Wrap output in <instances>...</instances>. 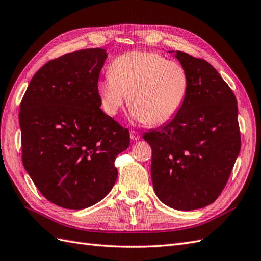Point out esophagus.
Masks as SVG:
<instances>
[{"mask_svg":"<svg viewBox=\"0 0 261 261\" xmlns=\"http://www.w3.org/2000/svg\"><path fill=\"white\" fill-rule=\"evenodd\" d=\"M130 138L131 140H133V141H137V140L140 139V135L136 131H130Z\"/></svg>","mask_w":261,"mask_h":261,"instance_id":"esophagus-1","label":"esophagus"}]
</instances>
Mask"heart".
<instances>
[{
  "mask_svg": "<svg viewBox=\"0 0 261 261\" xmlns=\"http://www.w3.org/2000/svg\"><path fill=\"white\" fill-rule=\"evenodd\" d=\"M189 76L184 67L152 51H128L100 78L97 91L103 111L116 116L126 101L133 122L161 124L174 117L184 103Z\"/></svg>",
  "mask_w": 261,
  "mask_h": 261,
  "instance_id": "1",
  "label": "heart"
}]
</instances>
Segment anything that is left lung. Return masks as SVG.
Here are the masks:
<instances>
[{"instance_id": "left-lung-1", "label": "left lung", "mask_w": 261, "mask_h": 261, "mask_svg": "<svg viewBox=\"0 0 261 261\" xmlns=\"http://www.w3.org/2000/svg\"><path fill=\"white\" fill-rule=\"evenodd\" d=\"M174 53L189 76L184 103L168 123L145 132L153 189L162 203L193 211L215 202L240 151L237 100L214 67Z\"/></svg>"}]
</instances>
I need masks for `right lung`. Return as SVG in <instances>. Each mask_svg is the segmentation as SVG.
Segmentation results:
<instances>
[{"label":"right lung","mask_w":261,"mask_h":261,"mask_svg":"<svg viewBox=\"0 0 261 261\" xmlns=\"http://www.w3.org/2000/svg\"><path fill=\"white\" fill-rule=\"evenodd\" d=\"M102 48L49 61L33 76L19 106L22 161L49 202L84 210L100 202L118 176L115 160L130 136L100 109Z\"/></svg>","instance_id":"obj_1"}]
</instances>
